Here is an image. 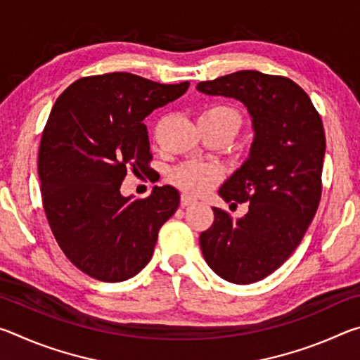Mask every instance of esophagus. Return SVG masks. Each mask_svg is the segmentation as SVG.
<instances>
[{
	"label": "esophagus",
	"instance_id": "1",
	"mask_svg": "<svg viewBox=\"0 0 360 360\" xmlns=\"http://www.w3.org/2000/svg\"><path fill=\"white\" fill-rule=\"evenodd\" d=\"M195 203H197V200L191 197V195H186V193L181 195V206H191Z\"/></svg>",
	"mask_w": 360,
	"mask_h": 360
}]
</instances>
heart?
<instances>
[{
  "instance_id": "1",
  "label": "heart",
  "mask_w": 360,
  "mask_h": 360,
  "mask_svg": "<svg viewBox=\"0 0 360 360\" xmlns=\"http://www.w3.org/2000/svg\"><path fill=\"white\" fill-rule=\"evenodd\" d=\"M202 124L212 130H224L236 135L245 124V117L238 108L227 105V103H216L205 109ZM222 168L216 163L184 162L169 172V181L181 191L200 195L216 186L222 179Z\"/></svg>"
}]
</instances>
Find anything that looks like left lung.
<instances>
[{
	"mask_svg": "<svg viewBox=\"0 0 360 360\" xmlns=\"http://www.w3.org/2000/svg\"><path fill=\"white\" fill-rule=\"evenodd\" d=\"M197 89L245 103L255 131L245 165L219 191L225 202L248 203L249 211L233 219L212 208L214 222L200 235V248L225 281L257 283L290 257L318 211L324 127L307 92L289 77L245 70Z\"/></svg>",
	"mask_w": 360,
	"mask_h": 360,
	"instance_id": "left-lung-1",
	"label": "left lung"
}]
</instances>
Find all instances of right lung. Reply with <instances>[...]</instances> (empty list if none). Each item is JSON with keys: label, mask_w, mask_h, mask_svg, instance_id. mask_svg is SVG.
Returning a JSON list of instances; mask_svg holds the SVG:
<instances>
[{"label": "right lung", "mask_w": 360, "mask_h": 360, "mask_svg": "<svg viewBox=\"0 0 360 360\" xmlns=\"http://www.w3.org/2000/svg\"><path fill=\"white\" fill-rule=\"evenodd\" d=\"M187 89V81L108 72L77 79L53 105L38 154L42 206L60 249L90 278L119 283L138 275L178 210L172 186L138 200L122 197L120 186L152 160L143 120Z\"/></svg>", "instance_id": "1"}]
</instances>
